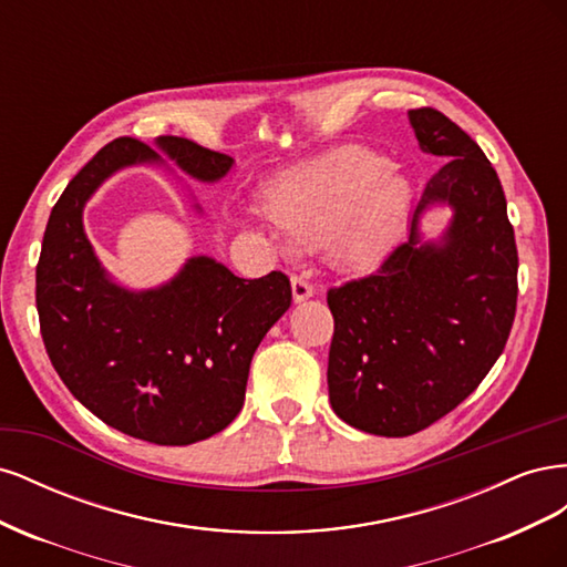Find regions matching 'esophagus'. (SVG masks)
Returning <instances> with one entry per match:
<instances>
[{
	"label": "esophagus",
	"mask_w": 567,
	"mask_h": 567,
	"mask_svg": "<svg viewBox=\"0 0 567 567\" xmlns=\"http://www.w3.org/2000/svg\"><path fill=\"white\" fill-rule=\"evenodd\" d=\"M290 290H293V302H305L315 296L312 284H307L302 277L290 279Z\"/></svg>",
	"instance_id": "1"
}]
</instances>
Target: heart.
Segmentation results:
<instances>
[{
  "instance_id": "1",
  "label": "heart",
  "mask_w": 567,
  "mask_h": 567,
  "mask_svg": "<svg viewBox=\"0 0 567 567\" xmlns=\"http://www.w3.org/2000/svg\"><path fill=\"white\" fill-rule=\"evenodd\" d=\"M414 198V182L385 153L350 146L274 182L262 210L284 231V252L326 241L338 271L364 274L398 246Z\"/></svg>"
}]
</instances>
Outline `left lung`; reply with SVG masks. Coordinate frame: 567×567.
Masks as SVG:
<instances>
[{"mask_svg": "<svg viewBox=\"0 0 567 567\" xmlns=\"http://www.w3.org/2000/svg\"><path fill=\"white\" fill-rule=\"evenodd\" d=\"M427 179L406 244L362 281L329 290L336 331L329 400L346 423L381 437L414 435L461 404L504 352L518 298V250L506 196L471 136L433 109L409 111ZM450 209L433 239L422 217Z\"/></svg>", "mask_w": 567, "mask_h": 567, "instance_id": "obj_1", "label": "left lung"}]
</instances>
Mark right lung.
I'll list each match as a JSON object with an SVG mask.
<instances>
[{
	"mask_svg": "<svg viewBox=\"0 0 567 567\" xmlns=\"http://www.w3.org/2000/svg\"><path fill=\"white\" fill-rule=\"evenodd\" d=\"M136 165L217 184L234 158L182 136L151 146L123 136L101 148L49 215L38 312L51 364L78 402L130 437L182 447L238 416L250 359L290 307V284L281 271L241 279L210 255L188 257L153 288L115 281L84 231V208L101 184Z\"/></svg>",
	"mask_w": 567,
	"mask_h": 567,
	"instance_id": "add662e5",
	"label": "right lung"
}]
</instances>
